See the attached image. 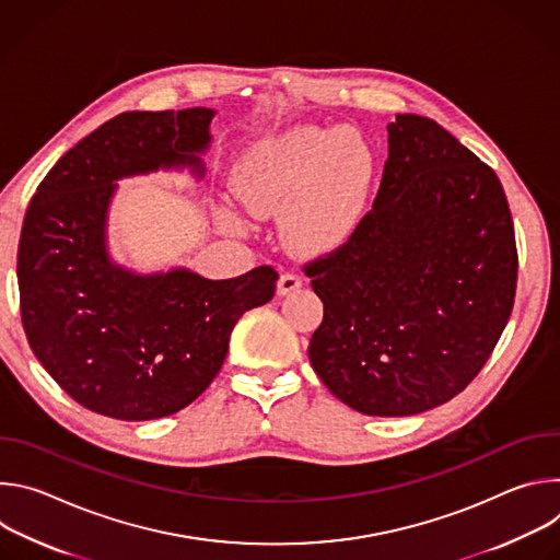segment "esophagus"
Instances as JSON below:
<instances>
[{"instance_id": "obj_1", "label": "esophagus", "mask_w": 560, "mask_h": 560, "mask_svg": "<svg viewBox=\"0 0 560 560\" xmlns=\"http://www.w3.org/2000/svg\"><path fill=\"white\" fill-rule=\"evenodd\" d=\"M299 288H301V277H299L296 272H283V275L279 277L277 292H279L281 296H285V294H290V292H294V290H299Z\"/></svg>"}]
</instances>
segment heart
I'll list each match as a JSON object with an SVG mask.
<instances>
[{
    "label": "heart",
    "mask_w": 560,
    "mask_h": 560,
    "mask_svg": "<svg viewBox=\"0 0 560 560\" xmlns=\"http://www.w3.org/2000/svg\"><path fill=\"white\" fill-rule=\"evenodd\" d=\"M376 159L357 130L294 126L257 143L236 166L232 188L257 217L283 210L290 242L337 246L359 221Z\"/></svg>",
    "instance_id": "b5f03b06"
}]
</instances>
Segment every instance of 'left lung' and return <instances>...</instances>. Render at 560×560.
I'll use <instances>...</instances> for the list:
<instances>
[{"mask_svg": "<svg viewBox=\"0 0 560 560\" xmlns=\"http://www.w3.org/2000/svg\"><path fill=\"white\" fill-rule=\"evenodd\" d=\"M372 210L303 266L324 301L310 363L346 406L410 417L481 372L514 307L518 255L497 173L434 119L396 115Z\"/></svg>", "mask_w": 560, "mask_h": 560, "instance_id": "obj_1", "label": "left lung"}]
</instances>
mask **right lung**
<instances>
[{"mask_svg":"<svg viewBox=\"0 0 560 560\" xmlns=\"http://www.w3.org/2000/svg\"><path fill=\"white\" fill-rule=\"evenodd\" d=\"M214 110L121 113L70 148L37 186L18 250L22 324L46 372L84 408L150 421L175 415L219 374L232 328L268 303L272 266L210 281L186 268L135 275L110 261L117 179L190 166Z\"/></svg>","mask_w":560,"mask_h":560,"instance_id":"obj_1","label":"right lung"}]
</instances>
